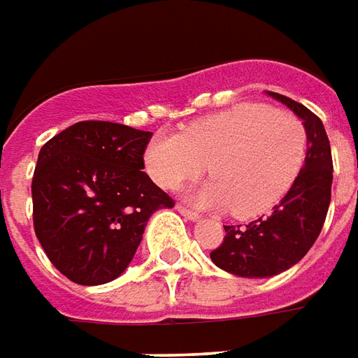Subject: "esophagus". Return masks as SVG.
<instances>
[{"instance_id":"1","label":"esophagus","mask_w":358,"mask_h":358,"mask_svg":"<svg viewBox=\"0 0 358 358\" xmlns=\"http://www.w3.org/2000/svg\"><path fill=\"white\" fill-rule=\"evenodd\" d=\"M177 210H179V213H181V215H183L185 218H189V220H196V218H199V213H195V210H191V208H187V207H183V205H177Z\"/></svg>"}]
</instances>
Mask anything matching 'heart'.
<instances>
[{
  "label": "heart",
  "mask_w": 358,
  "mask_h": 358,
  "mask_svg": "<svg viewBox=\"0 0 358 358\" xmlns=\"http://www.w3.org/2000/svg\"><path fill=\"white\" fill-rule=\"evenodd\" d=\"M308 136L294 114L241 104L189 124L181 136H157L145 151L153 181L173 189L207 169L213 181L191 193L199 205L252 218L289 191L306 159Z\"/></svg>",
  "instance_id": "1"
}]
</instances>
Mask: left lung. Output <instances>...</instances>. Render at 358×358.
I'll use <instances>...</instances> for the list:
<instances>
[{
  "label": "left lung",
  "mask_w": 358,
  "mask_h": 358,
  "mask_svg": "<svg viewBox=\"0 0 358 358\" xmlns=\"http://www.w3.org/2000/svg\"><path fill=\"white\" fill-rule=\"evenodd\" d=\"M268 94L303 122L308 153L292 189L274 210L246 227H224V241L210 252V260L220 270L241 278H270L299 262L317 241L331 203L333 159L323 122L287 96Z\"/></svg>",
  "instance_id": "obj_1"
}]
</instances>
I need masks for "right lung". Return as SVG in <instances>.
<instances>
[{
    "label": "right lung",
    "instance_id": "add662e5",
    "mask_svg": "<svg viewBox=\"0 0 358 358\" xmlns=\"http://www.w3.org/2000/svg\"><path fill=\"white\" fill-rule=\"evenodd\" d=\"M151 131L86 120L50 138L33 173V227L50 264L80 285L116 280L150 217L173 199L143 173Z\"/></svg>",
    "mask_w": 358,
    "mask_h": 358
}]
</instances>
